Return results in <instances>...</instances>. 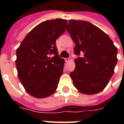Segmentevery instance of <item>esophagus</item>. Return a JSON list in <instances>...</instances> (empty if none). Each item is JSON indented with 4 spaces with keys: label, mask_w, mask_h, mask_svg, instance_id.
<instances>
[{
    "label": "esophagus",
    "mask_w": 124,
    "mask_h": 124,
    "mask_svg": "<svg viewBox=\"0 0 124 124\" xmlns=\"http://www.w3.org/2000/svg\"><path fill=\"white\" fill-rule=\"evenodd\" d=\"M66 62H70V61H71V57H70V58H66Z\"/></svg>",
    "instance_id": "34e87169"
}]
</instances>
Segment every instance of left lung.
Listing matches in <instances>:
<instances>
[{
  "label": "left lung",
  "instance_id": "left-lung-1",
  "mask_svg": "<svg viewBox=\"0 0 124 124\" xmlns=\"http://www.w3.org/2000/svg\"><path fill=\"white\" fill-rule=\"evenodd\" d=\"M67 31L75 43V69L70 73L74 86L83 94L102 91L114 74L117 48L109 36L91 22L70 20ZM83 54L82 57H79Z\"/></svg>",
  "mask_w": 124,
  "mask_h": 124
}]
</instances>
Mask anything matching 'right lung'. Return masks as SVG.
<instances>
[{
  "instance_id": "1",
  "label": "right lung",
  "mask_w": 124,
  "mask_h": 124,
  "mask_svg": "<svg viewBox=\"0 0 124 124\" xmlns=\"http://www.w3.org/2000/svg\"><path fill=\"white\" fill-rule=\"evenodd\" d=\"M67 23V20L61 18L41 22L26 36L16 49L18 78L33 97L49 96L58 87L65 61L58 55L56 40L65 32Z\"/></svg>"
}]
</instances>
